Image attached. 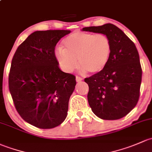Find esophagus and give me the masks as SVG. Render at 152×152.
I'll return each instance as SVG.
<instances>
[{
	"label": "esophagus",
	"mask_w": 152,
	"mask_h": 152,
	"mask_svg": "<svg viewBox=\"0 0 152 152\" xmlns=\"http://www.w3.org/2000/svg\"><path fill=\"white\" fill-rule=\"evenodd\" d=\"M83 80V78L80 77L79 76H76V81L77 82H80V81Z\"/></svg>",
	"instance_id": "34e87169"
}]
</instances>
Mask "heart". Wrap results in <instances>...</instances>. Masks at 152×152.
Segmentation results:
<instances>
[{
	"label": "heart",
	"instance_id": "b5f03b06",
	"mask_svg": "<svg viewBox=\"0 0 152 152\" xmlns=\"http://www.w3.org/2000/svg\"><path fill=\"white\" fill-rule=\"evenodd\" d=\"M61 49L56 51L55 57L64 71L72 72L78 61L82 72L95 74L102 71L108 64L112 44L105 34L76 31L64 39Z\"/></svg>",
	"mask_w": 152,
	"mask_h": 152
}]
</instances>
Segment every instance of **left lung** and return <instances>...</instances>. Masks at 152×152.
<instances>
[{
  "mask_svg": "<svg viewBox=\"0 0 152 152\" xmlns=\"http://www.w3.org/2000/svg\"><path fill=\"white\" fill-rule=\"evenodd\" d=\"M83 31L105 34L112 44V53L105 68L86 78L88 101L94 113L104 120H117L135 107L140 96L142 69L133 42L117 26L107 23Z\"/></svg>",
  "mask_w": 152,
  "mask_h": 152,
  "instance_id": "8db88e82",
  "label": "left lung"
}]
</instances>
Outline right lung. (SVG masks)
Returning <instances> with one entry per match:
<instances>
[{"mask_svg":"<svg viewBox=\"0 0 152 152\" xmlns=\"http://www.w3.org/2000/svg\"><path fill=\"white\" fill-rule=\"evenodd\" d=\"M68 30L32 33L15 52L9 76V91L20 116L41 129H52L66 118L75 77L60 69L55 57Z\"/></svg>","mask_w":152,"mask_h":152,"instance_id":"add662e5","label":"right lung"}]
</instances>
